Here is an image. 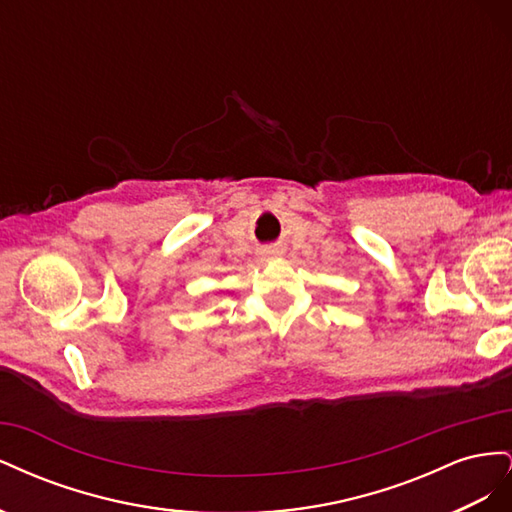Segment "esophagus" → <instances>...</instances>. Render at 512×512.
<instances>
[{"mask_svg":"<svg viewBox=\"0 0 512 512\" xmlns=\"http://www.w3.org/2000/svg\"><path fill=\"white\" fill-rule=\"evenodd\" d=\"M275 256H280V250H275V247H267V250L262 252V258H265V260H271Z\"/></svg>","mask_w":512,"mask_h":512,"instance_id":"obj_1","label":"esophagus"}]
</instances>
